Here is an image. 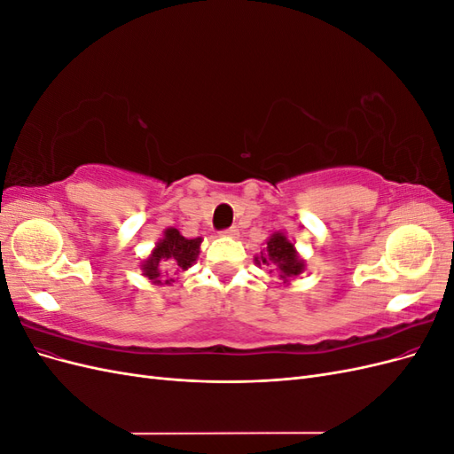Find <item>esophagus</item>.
<instances>
[{
  "label": "esophagus",
  "instance_id": "1",
  "mask_svg": "<svg viewBox=\"0 0 454 454\" xmlns=\"http://www.w3.org/2000/svg\"><path fill=\"white\" fill-rule=\"evenodd\" d=\"M222 235H223V237H237V235H239V229H237L235 225H232V227H229V229H223Z\"/></svg>",
  "mask_w": 454,
  "mask_h": 454
}]
</instances>
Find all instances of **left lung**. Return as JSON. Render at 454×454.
<instances>
[{"label": "left lung", "instance_id": "left-lung-1", "mask_svg": "<svg viewBox=\"0 0 454 454\" xmlns=\"http://www.w3.org/2000/svg\"><path fill=\"white\" fill-rule=\"evenodd\" d=\"M255 261L257 265L265 263L277 267L280 270L282 280L297 277V274H301L305 269V263L295 254L294 244L287 240L282 232H277V235H272L269 239L265 254H261V257H255Z\"/></svg>", "mask_w": 454, "mask_h": 454}]
</instances>
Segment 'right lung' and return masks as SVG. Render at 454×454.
<instances>
[{"label":"right lung","instance_id":"add662e5","mask_svg":"<svg viewBox=\"0 0 454 454\" xmlns=\"http://www.w3.org/2000/svg\"><path fill=\"white\" fill-rule=\"evenodd\" d=\"M200 239H185L177 229L164 231V239L157 244L155 252L147 257L142 265L144 274L157 284H160L159 277L162 270H185L195 263L199 257ZM168 284V280H167Z\"/></svg>","mask_w":454,"mask_h":454}]
</instances>
